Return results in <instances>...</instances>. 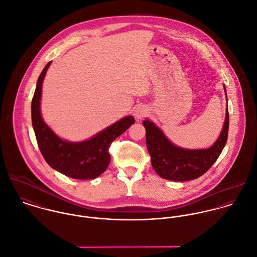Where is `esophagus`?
I'll use <instances>...</instances> for the list:
<instances>
[{
	"mask_svg": "<svg viewBox=\"0 0 257 257\" xmlns=\"http://www.w3.org/2000/svg\"><path fill=\"white\" fill-rule=\"evenodd\" d=\"M146 114H147V110L145 108H143V107H137L134 110V116L137 119H141V118L145 117Z\"/></svg>",
	"mask_w": 257,
	"mask_h": 257,
	"instance_id": "34e87169",
	"label": "esophagus"
}]
</instances>
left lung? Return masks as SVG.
I'll return each instance as SVG.
<instances>
[{"label":"left lung","mask_w":257,"mask_h":257,"mask_svg":"<svg viewBox=\"0 0 257 257\" xmlns=\"http://www.w3.org/2000/svg\"><path fill=\"white\" fill-rule=\"evenodd\" d=\"M146 144L156 173L167 180L187 181L203 175L221 154L228 137L229 113L217 141L208 149L187 150L173 145L152 122L145 120Z\"/></svg>","instance_id":"left-lung-1"}]
</instances>
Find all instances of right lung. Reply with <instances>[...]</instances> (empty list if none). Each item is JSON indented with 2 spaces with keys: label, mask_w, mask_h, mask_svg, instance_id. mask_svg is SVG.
<instances>
[{
  "label": "right lung",
  "mask_w": 257,
  "mask_h": 257,
  "mask_svg": "<svg viewBox=\"0 0 257 257\" xmlns=\"http://www.w3.org/2000/svg\"><path fill=\"white\" fill-rule=\"evenodd\" d=\"M50 64L46 65L39 76L32 100V123L39 149L46 162L62 174L74 179H94L110 163L111 143L134 124L135 119L132 116L125 117L84 142L62 140L45 124L40 112L42 84Z\"/></svg>",
  "instance_id": "obj_1"
}]
</instances>
